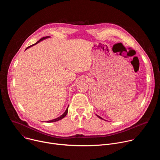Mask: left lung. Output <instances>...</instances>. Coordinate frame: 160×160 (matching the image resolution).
<instances>
[{"label":"left lung","mask_w":160,"mask_h":160,"mask_svg":"<svg viewBox=\"0 0 160 160\" xmlns=\"http://www.w3.org/2000/svg\"><path fill=\"white\" fill-rule=\"evenodd\" d=\"M97 117H99V118H101V119H102L101 117H99V116H98V115H97Z\"/></svg>","instance_id":"left-lung-1"}]
</instances>
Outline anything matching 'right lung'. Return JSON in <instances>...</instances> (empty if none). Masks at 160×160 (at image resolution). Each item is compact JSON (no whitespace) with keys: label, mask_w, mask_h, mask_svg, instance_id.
I'll return each mask as SVG.
<instances>
[{"label":"right lung","mask_w":160,"mask_h":160,"mask_svg":"<svg viewBox=\"0 0 160 160\" xmlns=\"http://www.w3.org/2000/svg\"><path fill=\"white\" fill-rule=\"evenodd\" d=\"M50 37L49 36H48V37H43V38H40L38 42H37L35 44H37V43H38V42H40V41H42V40H44V39H45V38H49ZM35 44H33V45H30V46H29V47H28L25 50H27V49H28V48H30V47H32V46H33V45H34ZM68 107L67 108V109H66V110L65 111V112L62 114V115H61V116H60L59 117H58V118H56V119H54V120H49V121H47V122H48V123H51V122H57V121H59V120H61V119H62L63 118H64L66 116V115H67V113H68Z\"/></svg>","instance_id":"right-lung-1"}]
</instances>
